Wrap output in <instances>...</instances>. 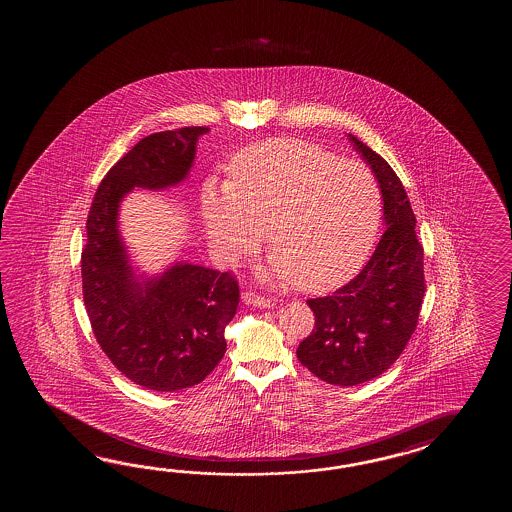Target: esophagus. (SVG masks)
<instances>
[{"label":"esophagus","mask_w":512,"mask_h":512,"mask_svg":"<svg viewBox=\"0 0 512 512\" xmlns=\"http://www.w3.org/2000/svg\"><path fill=\"white\" fill-rule=\"evenodd\" d=\"M241 298H243V302L247 305H254V307H271L272 300L271 298H265V296H261L258 293H252V291H245V293L241 294Z\"/></svg>","instance_id":"esophagus-1"}]
</instances>
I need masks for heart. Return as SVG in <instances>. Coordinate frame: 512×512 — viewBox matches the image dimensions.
Segmentation results:
<instances>
[{"mask_svg":"<svg viewBox=\"0 0 512 512\" xmlns=\"http://www.w3.org/2000/svg\"><path fill=\"white\" fill-rule=\"evenodd\" d=\"M208 240L223 260H240L267 227L269 271L309 293L348 282L368 260L382 223V190L366 164L298 139L241 150L232 179L201 188Z\"/></svg>","mask_w":512,"mask_h":512,"instance_id":"obj_1","label":"heart"}]
</instances>
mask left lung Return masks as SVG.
I'll use <instances>...</instances> for the list:
<instances>
[{
	"instance_id": "left-lung-1",
	"label": "left lung",
	"mask_w": 512,
	"mask_h": 512,
	"mask_svg": "<svg viewBox=\"0 0 512 512\" xmlns=\"http://www.w3.org/2000/svg\"><path fill=\"white\" fill-rule=\"evenodd\" d=\"M348 137L381 185L388 229L351 282L331 296L307 300L315 329L296 357L318 379L337 386L371 381L399 359L414 335L426 289L423 247L401 179L379 153Z\"/></svg>"
}]
</instances>
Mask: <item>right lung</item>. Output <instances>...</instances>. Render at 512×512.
I'll return each instance as SVG.
<instances>
[{
  "instance_id": "add662e5",
  "label": "right lung",
  "mask_w": 512,
  "mask_h": 512,
  "mask_svg": "<svg viewBox=\"0 0 512 512\" xmlns=\"http://www.w3.org/2000/svg\"><path fill=\"white\" fill-rule=\"evenodd\" d=\"M208 130L188 126L144 137L102 179L87 216L80 267L91 329L124 377L155 392L192 388L218 366L240 287L230 272L192 263L139 282L119 234L120 201L133 188L181 183Z\"/></svg>"
}]
</instances>
